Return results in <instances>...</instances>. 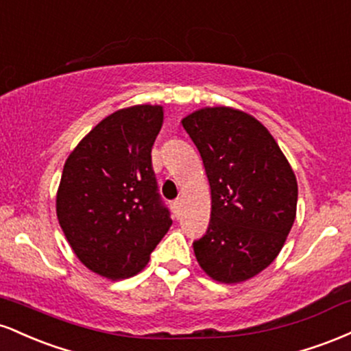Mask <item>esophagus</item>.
Returning <instances> with one entry per match:
<instances>
[{
    "label": "esophagus",
    "instance_id": "1",
    "mask_svg": "<svg viewBox=\"0 0 351 351\" xmlns=\"http://www.w3.org/2000/svg\"><path fill=\"white\" fill-rule=\"evenodd\" d=\"M180 206H181V203H180V199H176V201H173L171 203V208H173V213H175V216L178 217V215H180Z\"/></svg>",
    "mask_w": 351,
    "mask_h": 351
}]
</instances>
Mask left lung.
<instances>
[{
	"label": "left lung",
	"mask_w": 351,
	"mask_h": 351,
	"mask_svg": "<svg viewBox=\"0 0 351 351\" xmlns=\"http://www.w3.org/2000/svg\"><path fill=\"white\" fill-rule=\"evenodd\" d=\"M211 188L206 234L193 243L211 279L237 284L263 272L295 221L297 180L267 128L231 107H204L181 120Z\"/></svg>",
	"instance_id": "left-lung-1"
}]
</instances>
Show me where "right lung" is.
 Returning a JSON list of instances; mask_svg holds the SVG:
<instances>
[{"mask_svg":"<svg viewBox=\"0 0 351 351\" xmlns=\"http://www.w3.org/2000/svg\"><path fill=\"white\" fill-rule=\"evenodd\" d=\"M163 107L120 108L80 140L56 196L60 228L92 272L119 280L138 274L171 226L152 167Z\"/></svg>","mask_w":351,"mask_h":351,"instance_id":"right-lung-1","label":"right lung"}]
</instances>
